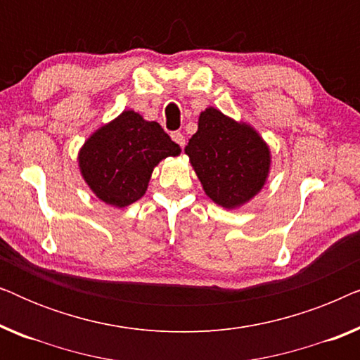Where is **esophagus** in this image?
<instances>
[{
  "label": "esophagus",
  "instance_id": "1",
  "mask_svg": "<svg viewBox=\"0 0 360 360\" xmlns=\"http://www.w3.org/2000/svg\"><path fill=\"white\" fill-rule=\"evenodd\" d=\"M172 139H174L176 144H179L180 147H184L185 146V136L181 134V132H179V131H175V132H172Z\"/></svg>",
  "mask_w": 360,
  "mask_h": 360
}]
</instances>
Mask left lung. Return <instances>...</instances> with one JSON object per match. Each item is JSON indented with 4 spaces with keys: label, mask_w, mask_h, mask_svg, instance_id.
<instances>
[{
    "label": "left lung",
    "mask_w": 360,
    "mask_h": 360,
    "mask_svg": "<svg viewBox=\"0 0 360 360\" xmlns=\"http://www.w3.org/2000/svg\"><path fill=\"white\" fill-rule=\"evenodd\" d=\"M185 152L205 193L228 210L254 198L269 175L270 150L262 137L214 108L201 112Z\"/></svg>",
    "instance_id": "8db88e82"
}]
</instances>
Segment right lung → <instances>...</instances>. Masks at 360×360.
Masks as SVG:
<instances>
[{"instance_id":"obj_1","label":"right lung","mask_w":360,"mask_h":360,"mask_svg":"<svg viewBox=\"0 0 360 360\" xmlns=\"http://www.w3.org/2000/svg\"><path fill=\"white\" fill-rule=\"evenodd\" d=\"M179 154L180 146L159 122L124 111L90 136L78 154V164L98 198L124 208L146 193L154 167Z\"/></svg>"}]
</instances>
